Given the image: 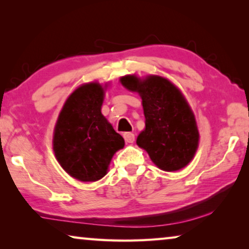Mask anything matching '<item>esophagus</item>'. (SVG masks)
Wrapping results in <instances>:
<instances>
[{
  "label": "esophagus",
  "mask_w": 249,
  "mask_h": 249,
  "mask_svg": "<svg viewBox=\"0 0 249 249\" xmlns=\"http://www.w3.org/2000/svg\"><path fill=\"white\" fill-rule=\"evenodd\" d=\"M124 140L126 142H129V144H132L135 141V135L133 133H124Z\"/></svg>",
  "instance_id": "obj_1"
}]
</instances>
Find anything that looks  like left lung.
I'll return each mask as SVG.
<instances>
[{"instance_id": "obj_1", "label": "left lung", "mask_w": 249, "mask_h": 249, "mask_svg": "<svg viewBox=\"0 0 249 249\" xmlns=\"http://www.w3.org/2000/svg\"><path fill=\"white\" fill-rule=\"evenodd\" d=\"M121 82L142 100L146 127L137 145L148 153L156 166L176 171L191 161L199 144L195 115L184 96L169 80L150 75L145 80L125 75Z\"/></svg>"}]
</instances>
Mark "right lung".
I'll list each match as a JSON object with an SVG mask.
<instances>
[{
    "label": "right lung",
    "mask_w": 249,
    "mask_h": 249,
    "mask_svg": "<svg viewBox=\"0 0 249 249\" xmlns=\"http://www.w3.org/2000/svg\"><path fill=\"white\" fill-rule=\"evenodd\" d=\"M104 90L99 83L78 88L62 107L53 133V151L61 167L83 182L107 175L124 140L101 113Z\"/></svg>",
    "instance_id": "obj_1"
}]
</instances>
